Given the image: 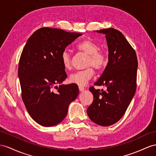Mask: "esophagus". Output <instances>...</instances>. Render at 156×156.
Listing matches in <instances>:
<instances>
[{"label":"esophagus","mask_w":156,"mask_h":156,"mask_svg":"<svg viewBox=\"0 0 156 156\" xmlns=\"http://www.w3.org/2000/svg\"><path fill=\"white\" fill-rule=\"evenodd\" d=\"M84 90H85L84 87H83L82 86H79V90L80 91H83Z\"/></svg>","instance_id":"obj_1"}]
</instances>
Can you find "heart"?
<instances>
[{
  "mask_svg": "<svg viewBox=\"0 0 156 156\" xmlns=\"http://www.w3.org/2000/svg\"><path fill=\"white\" fill-rule=\"evenodd\" d=\"M77 49L88 55L86 66H93L95 70H101L106 65L107 58L106 55L103 51L99 50V46L90 40H84L76 46ZM62 65L65 69H69L71 66V58L70 54L66 51H62L61 56ZM94 70L92 67L80 70L72 74L69 77V82L79 86H86L90 80L93 77Z\"/></svg>",
  "mask_w": 156,
  "mask_h": 156,
  "instance_id": "b5f03b06",
  "label": "heart"
}]
</instances>
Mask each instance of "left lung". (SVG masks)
Returning a JSON list of instances; mask_svg holds the SVG:
<instances>
[{
    "instance_id": "1",
    "label": "left lung",
    "mask_w": 156,
    "mask_h": 156,
    "mask_svg": "<svg viewBox=\"0 0 156 156\" xmlns=\"http://www.w3.org/2000/svg\"><path fill=\"white\" fill-rule=\"evenodd\" d=\"M105 34L109 61L95 86H105L106 90L90 87L94 101L87 113L94 122L108 126L121 119L136 89L138 60L134 49L121 31L113 28L96 31Z\"/></svg>"
}]
</instances>
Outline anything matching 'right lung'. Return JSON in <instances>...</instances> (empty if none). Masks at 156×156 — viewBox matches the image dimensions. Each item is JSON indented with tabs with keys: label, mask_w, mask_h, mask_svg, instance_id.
I'll return each mask as SVG.
<instances>
[{
	"label": "right lung",
	"mask_w": 156,
	"mask_h": 156,
	"mask_svg": "<svg viewBox=\"0 0 156 156\" xmlns=\"http://www.w3.org/2000/svg\"><path fill=\"white\" fill-rule=\"evenodd\" d=\"M81 35L42 27L23 47L18 66L22 98L31 117L40 125L53 126L62 121L69 104L78 96L77 85H56L67 77L61 60L62 51Z\"/></svg>",
	"instance_id": "right-lung-1"
}]
</instances>
